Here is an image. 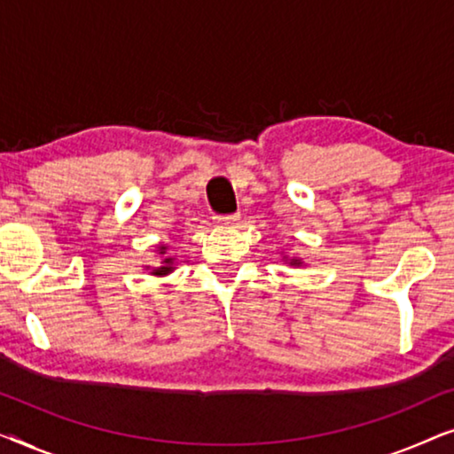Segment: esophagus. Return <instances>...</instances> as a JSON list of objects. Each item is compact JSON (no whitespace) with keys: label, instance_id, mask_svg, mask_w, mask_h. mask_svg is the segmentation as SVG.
<instances>
[{"label":"esophagus","instance_id":"esophagus-1","mask_svg":"<svg viewBox=\"0 0 454 454\" xmlns=\"http://www.w3.org/2000/svg\"><path fill=\"white\" fill-rule=\"evenodd\" d=\"M215 221L219 223V225H235V223L239 221V215H219L215 216Z\"/></svg>","mask_w":454,"mask_h":454}]
</instances>
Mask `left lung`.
<instances>
[{
  "mask_svg": "<svg viewBox=\"0 0 454 454\" xmlns=\"http://www.w3.org/2000/svg\"><path fill=\"white\" fill-rule=\"evenodd\" d=\"M291 266H301V260L300 258H291Z\"/></svg>",
  "mask_w": 454,
  "mask_h": 454,
  "instance_id": "obj_1",
  "label": "left lung"
}]
</instances>
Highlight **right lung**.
Segmentation results:
<instances>
[{
    "label": "right lung",
    "mask_w": 454,
    "mask_h": 454,
    "mask_svg": "<svg viewBox=\"0 0 454 454\" xmlns=\"http://www.w3.org/2000/svg\"><path fill=\"white\" fill-rule=\"evenodd\" d=\"M165 250H167L165 246H159V254H165ZM171 270H173V258L171 256H163V258H160V266H157V269H153L151 275L163 277V275H169Z\"/></svg>",
    "instance_id": "obj_1"
}]
</instances>
